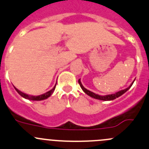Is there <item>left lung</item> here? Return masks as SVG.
<instances>
[{"instance_id": "left-lung-1", "label": "left lung", "mask_w": 149, "mask_h": 149, "mask_svg": "<svg viewBox=\"0 0 149 149\" xmlns=\"http://www.w3.org/2000/svg\"><path fill=\"white\" fill-rule=\"evenodd\" d=\"M134 83V81L132 82V84H131L130 86H129V87H127V89H123V90H121V91H119V92H116L115 94H112V95H104V96H102V95H97V94L94 93V92H91V91L88 90V89H85L83 85L81 84V81L80 79H79V85H80L81 88L82 89V90L84 91V92H85V93L86 94V95H88L89 96L95 98V99H97V100H105V101H108V100H113L116 99V98L119 97H120L121 95H123L124 93H125V92H127V91L128 90V89H130V88L132 86V84Z\"/></svg>"}]
</instances>
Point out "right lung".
Listing matches in <instances>:
<instances>
[{"label":"right lung","mask_w":149,"mask_h":149,"mask_svg":"<svg viewBox=\"0 0 149 149\" xmlns=\"http://www.w3.org/2000/svg\"><path fill=\"white\" fill-rule=\"evenodd\" d=\"M55 86H56V85L54 86V87H53V89H52L50 91H49V92H46V93L43 94V95H38V96H32V95H26V94H24V93H23V92H20V91L18 90V89H17L16 87H14V88H15L16 91H17V92H18V93L19 94V95H21L22 97L25 98V99L30 100H37V101H38V100H45V99H47V98H48L49 97L51 96V95H52L53 92H54V89H55Z\"/></svg>","instance_id":"right-lung-1"}]
</instances>
